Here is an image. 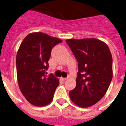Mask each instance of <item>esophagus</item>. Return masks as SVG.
<instances>
[{
  "instance_id": "obj_1",
  "label": "esophagus",
  "mask_w": 126,
  "mask_h": 126,
  "mask_svg": "<svg viewBox=\"0 0 126 126\" xmlns=\"http://www.w3.org/2000/svg\"><path fill=\"white\" fill-rule=\"evenodd\" d=\"M60 79L62 80H63V81H65L66 80L68 79V78H63V77H60Z\"/></svg>"
}]
</instances>
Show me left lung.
<instances>
[{"label": "left lung", "instance_id": "obj_1", "mask_svg": "<svg viewBox=\"0 0 126 126\" xmlns=\"http://www.w3.org/2000/svg\"><path fill=\"white\" fill-rule=\"evenodd\" d=\"M66 42L79 67L76 87L69 92L70 98L82 108L94 105L105 94L112 79V56L109 46L94 38Z\"/></svg>", "mask_w": 126, "mask_h": 126}]
</instances>
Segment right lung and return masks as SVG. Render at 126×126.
<instances>
[{"label":"right lung","instance_id":"obj_1","mask_svg":"<svg viewBox=\"0 0 126 126\" xmlns=\"http://www.w3.org/2000/svg\"><path fill=\"white\" fill-rule=\"evenodd\" d=\"M62 40L42 32L25 37L16 55L17 79L21 93L32 105L49 104L60 81L51 74L46 75L52 47Z\"/></svg>","mask_w":126,"mask_h":126}]
</instances>
